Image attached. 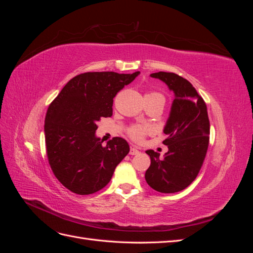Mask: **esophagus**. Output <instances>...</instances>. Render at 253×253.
<instances>
[{"instance_id":"esophagus-1","label":"esophagus","mask_w":253,"mask_h":253,"mask_svg":"<svg viewBox=\"0 0 253 253\" xmlns=\"http://www.w3.org/2000/svg\"><path fill=\"white\" fill-rule=\"evenodd\" d=\"M137 154H139V151L134 147H131V149H129V155H137Z\"/></svg>"}]
</instances>
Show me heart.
<instances>
[{
	"label": "heart",
	"mask_w": 253,
	"mask_h": 253,
	"mask_svg": "<svg viewBox=\"0 0 253 253\" xmlns=\"http://www.w3.org/2000/svg\"><path fill=\"white\" fill-rule=\"evenodd\" d=\"M149 96H152V97H157V98H160L163 99V100L165 101V98L162 94L159 93H151V94H148ZM151 132V127L150 126H132L131 128L128 129V135L131 136V138L136 140V141H141L143 139V137L145 134H148Z\"/></svg>",
	"instance_id": "1"
}]
</instances>
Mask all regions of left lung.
Here are the masks:
<instances>
[{"instance_id": "1", "label": "left lung", "mask_w": 253, "mask_h": 253, "mask_svg": "<svg viewBox=\"0 0 253 253\" xmlns=\"http://www.w3.org/2000/svg\"><path fill=\"white\" fill-rule=\"evenodd\" d=\"M166 83L174 93L164 133L168 152L164 158L145 151L151 165L145 172L148 185L160 193H175L191 185L200 172L209 144L210 122L204 99L187 79L174 73L150 75Z\"/></svg>"}]
</instances>
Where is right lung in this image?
<instances>
[{"label":"right lung","mask_w":253,"mask_h":253,"mask_svg":"<svg viewBox=\"0 0 253 253\" xmlns=\"http://www.w3.org/2000/svg\"><path fill=\"white\" fill-rule=\"evenodd\" d=\"M139 74H80L50 103L44 125L48 163L58 180L72 192L87 195L104 188L129 152L121 137L102 145L96 129L102 117L113 115L114 97Z\"/></svg>","instance_id":"obj_1"}]
</instances>
